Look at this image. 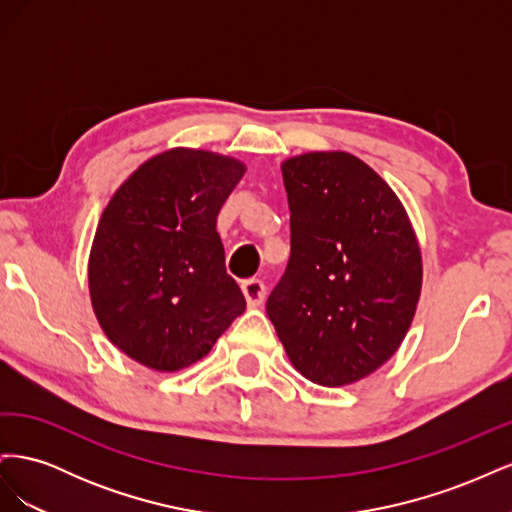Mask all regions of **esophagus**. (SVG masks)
Instances as JSON below:
<instances>
[{
  "label": "esophagus",
  "mask_w": 512,
  "mask_h": 512,
  "mask_svg": "<svg viewBox=\"0 0 512 512\" xmlns=\"http://www.w3.org/2000/svg\"><path fill=\"white\" fill-rule=\"evenodd\" d=\"M243 290V297L247 301V307H260L262 301L267 297V288L260 280H245L241 284Z\"/></svg>",
  "instance_id": "34e87169"
}]
</instances>
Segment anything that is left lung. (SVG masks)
Returning <instances> with one entry per match:
<instances>
[{
    "mask_svg": "<svg viewBox=\"0 0 512 512\" xmlns=\"http://www.w3.org/2000/svg\"><path fill=\"white\" fill-rule=\"evenodd\" d=\"M290 260L267 314L301 376L346 386L404 342L423 286L416 232L397 194L346 151L282 162Z\"/></svg>",
    "mask_w": 512,
    "mask_h": 512,
    "instance_id": "left-lung-1",
    "label": "left lung"
}]
</instances>
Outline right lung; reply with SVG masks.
Segmentation results:
<instances>
[{"instance_id":"right-lung-1","label":"right lung","mask_w":512,"mask_h":512,"mask_svg":"<svg viewBox=\"0 0 512 512\" xmlns=\"http://www.w3.org/2000/svg\"><path fill=\"white\" fill-rule=\"evenodd\" d=\"M243 175L237 158L175 147L108 200L89 252V297L104 335L132 361L162 374L190 367L243 314L215 230Z\"/></svg>"}]
</instances>
